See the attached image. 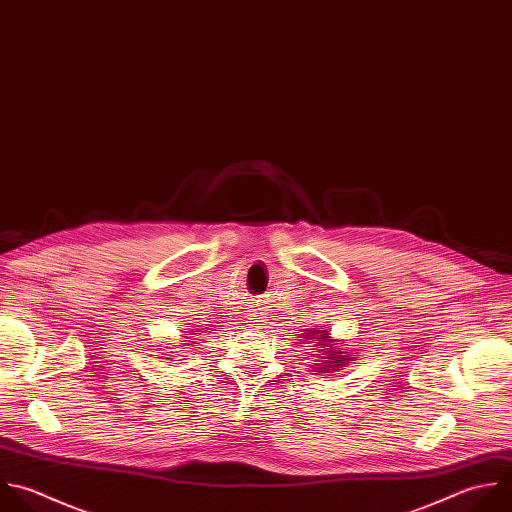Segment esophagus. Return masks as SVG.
I'll return each instance as SVG.
<instances>
[{
  "instance_id": "1",
  "label": "esophagus",
  "mask_w": 512,
  "mask_h": 512,
  "mask_svg": "<svg viewBox=\"0 0 512 512\" xmlns=\"http://www.w3.org/2000/svg\"><path fill=\"white\" fill-rule=\"evenodd\" d=\"M248 322H252V324H262V322H264V316H262V312H258V310H252V312L248 314Z\"/></svg>"
}]
</instances>
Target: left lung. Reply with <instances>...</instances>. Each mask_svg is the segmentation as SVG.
I'll return each instance as SVG.
<instances>
[{"instance_id": "8db88e82", "label": "left lung", "mask_w": 512, "mask_h": 512, "mask_svg": "<svg viewBox=\"0 0 512 512\" xmlns=\"http://www.w3.org/2000/svg\"><path fill=\"white\" fill-rule=\"evenodd\" d=\"M324 332H326V330H314V328H310V330H306L300 338L308 336V340H312V338H314V334H322V336H320V338H322V342H328V340H330V336H326ZM318 346H320V342H318ZM322 348H324V346H322ZM332 348H334V346H332ZM324 352L328 354V358L320 364V368H318V366H314V368H316V370H312L314 374H316V372H334V370H340V368H342V362H346V360H348V358H340V354H342V352H334V350H328V348H324Z\"/></svg>"}]
</instances>
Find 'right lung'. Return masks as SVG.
I'll list each match as a JSON object with an SVG mask.
<instances>
[{"instance_id":"add662e5","label":"right lung","mask_w":512,"mask_h":512,"mask_svg":"<svg viewBox=\"0 0 512 512\" xmlns=\"http://www.w3.org/2000/svg\"><path fill=\"white\" fill-rule=\"evenodd\" d=\"M196 334H198V330H196ZM182 342H186V340H182ZM184 346H188V344H184ZM182 352V350H180Z\"/></svg>"}]
</instances>
